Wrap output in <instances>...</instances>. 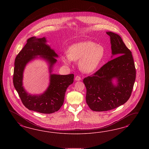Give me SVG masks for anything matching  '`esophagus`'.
<instances>
[{
    "label": "esophagus",
    "instance_id": "1",
    "mask_svg": "<svg viewBox=\"0 0 149 149\" xmlns=\"http://www.w3.org/2000/svg\"><path fill=\"white\" fill-rule=\"evenodd\" d=\"M75 79L76 81H80L81 80V78L79 76H77V77H75Z\"/></svg>",
    "mask_w": 149,
    "mask_h": 149
}]
</instances>
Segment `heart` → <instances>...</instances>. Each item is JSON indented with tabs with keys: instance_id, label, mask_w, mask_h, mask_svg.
Wrapping results in <instances>:
<instances>
[{
	"instance_id": "obj_1",
	"label": "heart",
	"mask_w": 149,
	"mask_h": 149,
	"mask_svg": "<svg viewBox=\"0 0 149 149\" xmlns=\"http://www.w3.org/2000/svg\"><path fill=\"white\" fill-rule=\"evenodd\" d=\"M105 49L102 45L91 41H84L74 44L68 49V54L61 56L63 63L72 64L73 61L79 59V67L83 72H94L104 58Z\"/></svg>"
}]
</instances>
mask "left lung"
<instances>
[{
	"instance_id": "1",
	"label": "left lung",
	"mask_w": 149,
	"mask_h": 149,
	"mask_svg": "<svg viewBox=\"0 0 149 149\" xmlns=\"http://www.w3.org/2000/svg\"><path fill=\"white\" fill-rule=\"evenodd\" d=\"M107 34L110 38L112 54L117 57L83 80L86 88V103L95 111H108L125 104L130 98L136 77L131 51L119 35L111 32ZM114 78L117 80L116 86L112 83Z\"/></svg>"
}]
</instances>
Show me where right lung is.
I'll return each instance as SVG.
<instances>
[{"label":"right lung","mask_w":149,"mask_h":149,"mask_svg":"<svg viewBox=\"0 0 149 149\" xmlns=\"http://www.w3.org/2000/svg\"><path fill=\"white\" fill-rule=\"evenodd\" d=\"M38 55L44 58L49 64L50 84L41 95L28 94L22 86V74L27 63L37 58ZM58 55L46 44L45 37L29 38L27 44L19 52L15 60L13 83L23 105L30 110L42 113H52L57 111L62 106L64 96L68 86L72 84L73 74L62 75L51 74L52 67L57 62Z\"/></svg>","instance_id":"right-lung-1"}]
</instances>
